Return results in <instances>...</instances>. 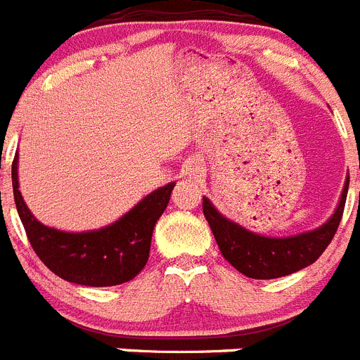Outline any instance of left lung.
Masks as SVG:
<instances>
[{"mask_svg":"<svg viewBox=\"0 0 360 360\" xmlns=\"http://www.w3.org/2000/svg\"><path fill=\"white\" fill-rule=\"evenodd\" d=\"M348 186L349 180H346L339 205L326 224H322L313 231L285 236V238H269L248 231L238 224L222 217L205 196L202 210L224 259L242 275L266 281V278H278L299 271L315 262L324 253V250L333 240L342 218Z\"/></svg>","mask_w":360,"mask_h":360,"instance_id":"1","label":"left lung"}]
</instances>
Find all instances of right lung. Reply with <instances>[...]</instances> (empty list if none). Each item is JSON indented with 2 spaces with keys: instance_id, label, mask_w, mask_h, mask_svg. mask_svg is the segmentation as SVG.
<instances>
[{
  "instance_id": "right-lung-1",
  "label": "right lung",
  "mask_w": 360,
  "mask_h": 360,
  "mask_svg": "<svg viewBox=\"0 0 360 360\" xmlns=\"http://www.w3.org/2000/svg\"><path fill=\"white\" fill-rule=\"evenodd\" d=\"M18 187L16 155L12 162L14 202L39 260L63 281L105 288L133 281L146 268L153 229L167 207L174 184L147 195L115 224L85 233L58 231L43 226L29 211Z\"/></svg>"
}]
</instances>
